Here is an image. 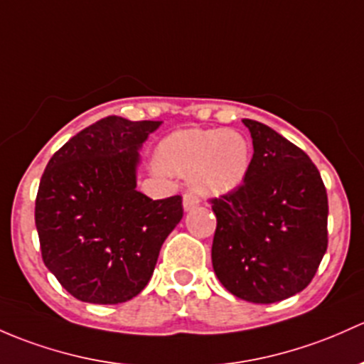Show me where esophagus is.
I'll return each instance as SVG.
<instances>
[{"label":"esophagus","mask_w":364,"mask_h":364,"mask_svg":"<svg viewBox=\"0 0 364 364\" xmlns=\"http://www.w3.org/2000/svg\"><path fill=\"white\" fill-rule=\"evenodd\" d=\"M198 202H200V200H198V197H195L193 193L183 195V209H185L186 213L193 211V209L198 205Z\"/></svg>","instance_id":"esophagus-1"}]
</instances>
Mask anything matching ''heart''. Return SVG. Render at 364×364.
I'll return each instance as SVG.
<instances>
[{
    "mask_svg": "<svg viewBox=\"0 0 364 364\" xmlns=\"http://www.w3.org/2000/svg\"><path fill=\"white\" fill-rule=\"evenodd\" d=\"M251 148L246 137L227 129H181L156 148L164 172L192 176V186L205 197L239 188L250 171Z\"/></svg>",
    "mask_w": 364,
    "mask_h": 364,
    "instance_id": "heart-1",
    "label": "heart"
}]
</instances>
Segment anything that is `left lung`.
Listing matches in <instances>:
<instances>
[{
  "instance_id": "left-lung-1",
  "label": "left lung",
  "mask_w": 364,
  "mask_h": 364,
  "mask_svg": "<svg viewBox=\"0 0 364 364\" xmlns=\"http://www.w3.org/2000/svg\"><path fill=\"white\" fill-rule=\"evenodd\" d=\"M252 159L244 183L213 198V269L221 284L252 304L300 293L328 247V195L304 150L269 125L244 118Z\"/></svg>"
}]
</instances>
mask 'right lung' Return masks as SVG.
Masks as SVG:
<instances>
[{
    "label": "right lung",
    "mask_w": 364,
    "mask_h": 364,
    "mask_svg": "<svg viewBox=\"0 0 364 364\" xmlns=\"http://www.w3.org/2000/svg\"><path fill=\"white\" fill-rule=\"evenodd\" d=\"M162 122L106 117L53 153L34 221L43 263L87 304H124L151 279L160 247L183 218L181 197L137 192L139 150Z\"/></svg>",
    "instance_id": "add662e5"
}]
</instances>
